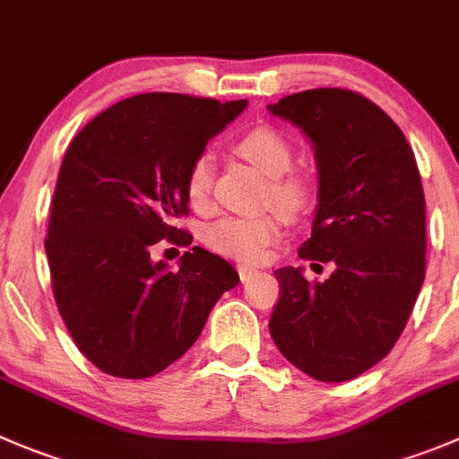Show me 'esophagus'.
<instances>
[{
    "label": "esophagus",
    "instance_id": "34e87169",
    "mask_svg": "<svg viewBox=\"0 0 459 459\" xmlns=\"http://www.w3.org/2000/svg\"><path fill=\"white\" fill-rule=\"evenodd\" d=\"M238 273H239V278H242V280H248V278H251L253 273H257V271L253 269V266L239 264V266H238Z\"/></svg>",
    "mask_w": 459,
    "mask_h": 459
}]
</instances>
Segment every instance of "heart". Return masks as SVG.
<instances>
[{
  "label": "heart",
  "instance_id": "1",
  "mask_svg": "<svg viewBox=\"0 0 459 459\" xmlns=\"http://www.w3.org/2000/svg\"><path fill=\"white\" fill-rule=\"evenodd\" d=\"M233 152L251 163L257 172L269 177V202H273L284 217L296 220L309 208L314 199V184L302 172L289 170L293 150L282 132L271 126L251 127L233 141ZM211 157H195L184 177L186 199L195 211H206L211 206ZM280 212L221 217L204 229L202 242L217 255L239 262H257L282 235Z\"/></svg>",
  "mask_w": 459,
  "mask_h": 459
}]
</instances>
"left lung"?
Masks as SVG:
<instances>
[{
	"instance_id": "8db88e82",
	"label": "left lung",
	"mask_w": 459,
	"mask_h": 459,
	"mask_svg": "<svg viewBox=\"0 0 459 459\" xmlns=\"http://www.w3.org/2000/svg\"><path fill=\"white\" fill-rule=\"evenodd\" d=\"M316 150L318 208L302 260L333 262L325 282L275 271L271 338L318 381H350L394 348L426 275V202L415 154L381 107L350 89H307L269 105Z\"/></svg>"
}]
</instances>
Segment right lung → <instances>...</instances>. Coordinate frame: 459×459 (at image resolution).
<instances>
[{
    "label": "right lung",
    "instance_id": "1",
    "mask_svg": "<svg viewBox=\"0 0 459 459\" xmlns=\"http://www.w3.org/2000/svg\"><path fill=\"white\" fill-rule=\"evenodd\" d=\"M247 107L186 93H139L100 111L62 159L44 239L53 298L80 352L105 375L148 379L184 357L220 296L239 282L224 257L193 247L179 271L152 262L188 215L184 177Z\"/></svg>",
    "mask_w": 459,
    "mask_h": 459
}]
</instances>
